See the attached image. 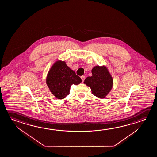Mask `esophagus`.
Wrapping results in <instances>:
<instances>
[{"label":"esophagus","mask_w":157,"mask_h":157,"mask_svg":"<svg viewBox=\"0 0 157 157\" xmlns=\"http://www.w3.org/2000/svg\"><path fill=\"white\" fill-rule=\"evenodd\" d=\"M81 78H82V82H83L84 81V80H85V77L84 76V75H82V76H81Z\"/></svg>","instance_id":"34e87169"}]
</instances>
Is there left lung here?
Returning <instances> with one entry per match:
<instances>
[{"instance_id": "left-lung-1", "label": "left lung", "mask_w": 157, "mask_h": 157, "mask_svg": "<svg viewBox=\"0 0 157 157\" xmlns=\"http://www.w3.org/2000/svg\"><path fill=\"white\" fill-rule=\"evenodd\" d=\"M91 72L93 75L86 78L84 82L91 88L93 95L100 98H105L112 87V78L105 67L97 66Z\"/></svg>"}]
</instances>
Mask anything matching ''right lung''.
<instances>
[{"instance_id":"right-lung-1","label":"right lung","mask_w":157,"mask_h":157,"mask_svg":"<svg viewBox=\"0 0 157 157\" xmlns=\"http://www.w3.org/2000/svg\"><path fill=\"white\" fill-rule=\"evenodd\" d=\"M82 79L70 69L64 61H57L50 70L46 78V84L52 94L59 99L70 94L72 84L78 85Z\"/></svg>"}]
</instances>
